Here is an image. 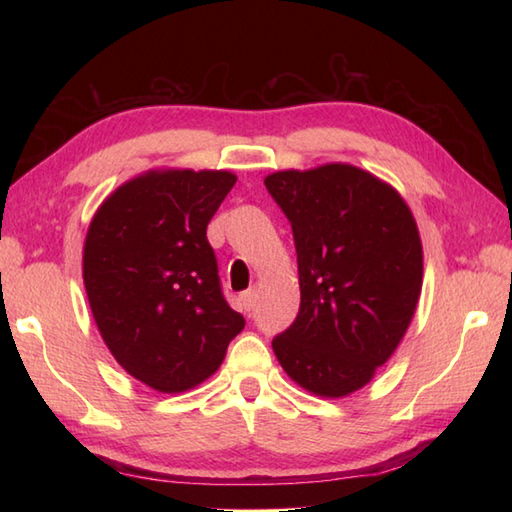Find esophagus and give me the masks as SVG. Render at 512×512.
<instances>
[{
    "mask_svg": "<svg viewBox=\"0 0 512 512\" xmlns=\"http://www.w3.org/2000/svg\"><path fill=\"white\" fill-rule=\"evenodd\" d=\"M239 301H242V306H244V310H253L255 308V301H257V295H255V290H246V292H242V295H239Z\"/></svg>",
    "mask_w": 512,
    "mask_h": 512,
    "instance_id": "obj_1",
    "label": "esophagus"
}]
</instances>
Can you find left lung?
I'll use <instances>...</instances> for the list:
<instances>
[{
    "label": "left lung",
    "mask_w": 512,
    "mask_h": 512,
    "mask_svg": "<svg viewBox=\"0 0 512 512\" xmlns=\"http://www.w3.org/2000/svg\"><path fill=\"white\" fill-rule=\"evenodd\" d=\"M264 184L292 226L301 288L275 356L310 394L343 398L389 361L416 312V220L391 184L343 162L277 171Z\"/></svg>",
    "instance_id": "8db88e82"
}]
</instances>
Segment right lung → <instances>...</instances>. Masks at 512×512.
Masks as SVG:
<instances>
[{
	"instance_id": "add662e5",
	"label": "right lung",
	"mask_w": 512,
	"mask_h": 512,
	"mask_svg": "<svg viewBox=\"0 0 512 512\" xmlns=\"http://www.w3.org/2000/svg\"><path fill=\"white\" fill-rule=\"evenodd\" d=\"M235 180L231 171H147L105 198L85 235L96 328L118 365L162 394L209 378L244 330L206 239Z\"/></svg>"
}]
</instances>
